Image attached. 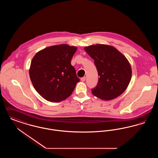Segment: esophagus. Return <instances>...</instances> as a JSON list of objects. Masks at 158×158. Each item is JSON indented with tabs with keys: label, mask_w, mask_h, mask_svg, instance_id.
<instances>
[{
	"label": "esophagus",
	"mask_w": 158,
	"mask_h": 158,
	"mask_svg": "<svg viewBox=\"0 0 158 158\" xmlns=\"http://www.w3.org/2000/svg\"><path fill=\"white\" fill-rule=\"evenodd\" d=\"M85 79H86V77H82V78L81 79V81H82V82H85Z\"/></svg>",
	"instance_id": "34e87169"
}]
</instances>
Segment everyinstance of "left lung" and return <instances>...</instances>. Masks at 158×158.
Returning a JSON list of instances; mask_svg holds the SVG:
<instances>
[{"instance_id":"obj_1","label":"left lung","mask_w":158,"mask_h":158,"mask_svg":"<svg viewBox=\"0 0 158 158\" xmlns=\"http://www.w3.org/2000/svg\"><path fill=\"white\" fill-rule=\"evenodd\" d=\"M84 50L94 60L99 76L92 94L105 101L119 97L131 78V68L127 58L111 45L98 44L85 47Z\"/></svg>"}]
</instances>
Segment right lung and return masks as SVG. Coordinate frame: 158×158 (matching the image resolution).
I'll return each instance as SVG.
<instances>
[{"instance_id": "obj_1", "label": "right lung", "mask_w": 158, "mask_h": 158, "mask_svg": "<svg viewBox=\"0 0 158 158\" xmlns=\"http://www.w3.org/2000/svg\"><path fill=\"white\" fill-rule=\"evenodd\" d=\"M77 47L68 44L45 48L32 58L29 73L38 93L46 100L58 102L72 94L79 82L71 60Z\"/></svg>"}]
</instances>
